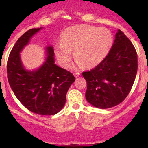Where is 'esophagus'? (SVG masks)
<instances>
[{"mask_svg": "<svg viewBox=\"0 0 148 148\" xmlns=\"http://www.w3.org/2000/svg\"><path fill=\"white\" fill-rule=\"evenodd\" d=\"M74 75L75 76V77H78V76L80 75V73H79V72H75V73H74Z\"/></svg>", "mask_w": 148, "mask_h": 148, "instance_id": "34e87169", "label": "esophagus"}]
</instances>
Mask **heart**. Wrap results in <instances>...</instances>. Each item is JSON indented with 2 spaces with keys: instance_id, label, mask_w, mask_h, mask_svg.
Segmentation results:
<instances>
[{
  "instance_id": "1",
  "label": "heart",
  "mask_w": 148,
  "mask_h": 148,
  "mask_svg": "<svg viewBox=\"0 0 148 148\" xmlns=\"http://www.w3.org/2000/svg\"><path fill=\"white\" fill-rule=\"evenodd\" d=\"M112 40V35L108 29L87 25H75L64 31L62 43L56 47V54L60 65L68 67L72 58L71 51H74L77 64L90 68L106 57Z\"/></svg>"
}]
</instances>
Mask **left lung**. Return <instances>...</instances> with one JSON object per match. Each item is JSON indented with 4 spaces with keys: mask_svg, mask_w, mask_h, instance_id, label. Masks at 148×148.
<instances>
[{
    "mask_svg": "<svg viewBox=\"0 0 148 148\" xmlns=\"http://www.w3.org/2000/svg\"><path fill=\"white\" fill-rule=\"evenodd\" d=\"M138 71V55L132 42L118 30L106 57L97 66L83 72L85 97L95 107L106 109L123 101L130 93Z\"/></svg>",
    "mask_w": 148,
    "mask_h": 148,
    "instance_id": "1",
    "label": "left lung"
}]
</instances>
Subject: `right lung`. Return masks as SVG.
Segmentation results:
<instances>
[{
    "mask_svg": "<svg viewBox=\"0 0 148 148\" xmlns=\"http://www.w3.org/2000/svg\"><path fill=\"white\" fill-rule=\"evenodd\" d=\"M40 29L28 30L13 47L7 62L8 79L15 95L27 109L39 115H53L63 108L67 92L75 77L55 64L51 46L47 48L46 61L38 71L24 69L19 53Z\"/></svg>",
    "mask_w": 148,
    "mask_h": 148,
    "instance_id": "add662e5",
    "label": "right lung"
}]
</instances>
